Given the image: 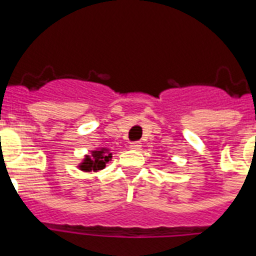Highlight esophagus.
Returning <instances> with one entry per match:
<instances>
[{"mask_svg":"<svg viewBox=\"0 0 256 256\" xmlns=\"http://www.w3.org/2000/svg\"><path fill=\"white\" fill-rule=\"evenodd\" d=\"M130 148L134 150H139L142 148V143L140 142H132V143H130Z\"/></svg>","mask_w":256,"mask_h":256,"instance_id":"obj_1","label":"esophagus"}]
</instances>
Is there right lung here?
I'll use <instances>...</instances> for the list:
<instances>
[{
  "instance_id": "add662e5",
  "label": "right lung",
  "mask_w": 256,
  "mask_h": 256,
  "mask_svg": "<svg viewBox=\"0 0 256 256\" xmlns=\"http://www.w3.org/2000/svg\"><path fill=\"white\" fill-rule=\"evenodd\" d=\"M110 158H112V153H110V150H106V148L92 150L91 156H86V158L80 165V168L84 171L103 170L106 168V164L110 161Z\"/></svg>"
}]
</instances>
